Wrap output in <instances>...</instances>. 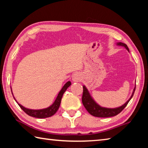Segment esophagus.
I'll list each match as a JSON object with an SVG mask.
<instances>
[{"mask_svg":"<svg viewBox=\"0 0 148 148\" xmlns=\"http://www.w3.org/2000/svg\"><path fill=\"white\" fill-rule=\"evenodd\" d=\"M82 80V75L80 73H75L73 75V81L75 82H79Z\"/></svg>","mask_w":148,"mask_h":148,"instance_id":"1","label":"esophagus"}]
</instances>
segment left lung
<instances>
[{
  "mask_svg": "<svg viewBox=\"0 0 148 148\" xmlns=\"http://www.w3.org/2000/svg\"><path fill=\"white\" fill-rule=\"evenodd\" d=\"M118 45L120 46H123L124 47L127 49V50L129 51V48L127 45L126 44L119 42L117 43ZM136 86L134 87L133 90V92L132 94L131 97H130L127 101L125 104L123 105L121 107L116 108H104L100 107L99 105H98L96 103H95L94 99H92L90 96L88 91L86 89V88L84 86H83V93H82V104H83L84 107L87 110L88 112L90 114L95 116V117H99V118H108V117H112V116H114L118 115V114H120L121 111H122L125 107L127 105L129 101L131 99V98L133 97L134 91H135Z\"/></svg>",
  "mask_w": 148,
  "mask_h": 148,
  "instance_id": "1",
  "label": "left lung"
}]
</instances>
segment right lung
I'll use <instances>...</instances> for the list:
<instances>
[{
    "mask_svg": "<svg viewBox=\"0 0 148 148\" xmlns=\"http://www.w3.org/2000/svg\"><path fill=\"white\" fill-rule=\"evenodd\" d=\"M71 82L68 81L67 83L65 84L64 86L62 88L60 92H59V94L57 96L55 101L52 105L51 107H49L47 108H44V109H41V110H31L28 109V108H26L24 107H23L22 105H21L19 103H17V104L19 105L21 108L24 111V112L27 114L28 116H32V117L37 118H49L51 117V116H53L54 114H55L57 110L59 108L60 105L61 103V99L62 97V95L64 94V92H66V90L67 89L70 85H71ZM14 99H15L14 98Z\"/></svg>",
    "mask_w": 148,
    "mask_h": 148,
    "instance_id": "obj_1",
    "label": "right lung"
}]
</instances>
